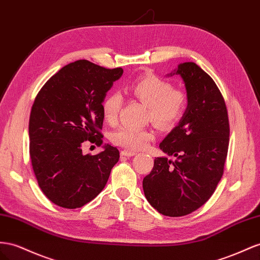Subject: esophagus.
Returning <instances> with one entry per match:
<instances>
[{"label":"esophagus","mask_w":260,"mask_h":260,"mask_svg":"<svg viewBox=\"0 0 260 260\" xmlns=\"http://www.w3.org/2000/svg\"><path fill=\"white\" fill-rule=\"evenodd\" d=\"M137 153H138L137 151H133V150L127 149V150H122V151H121V155H122V156H133V155H136Z\"/></svg>","instance_id":"34e87169"}]
</instances>
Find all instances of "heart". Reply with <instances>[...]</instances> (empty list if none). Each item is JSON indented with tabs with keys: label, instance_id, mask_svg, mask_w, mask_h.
I'll return each instance as SVG.
<instances>
[{
	"label": "heart",
	"instance_id": "b5f03b06",
	"mask_svg": "<svg viewBox=\"0 0 260 260\" xmlns=\"http://www.w3.org/2000/svg\"><path fill=\"white\" fill-rule=\"evenodd\" d=\"M129 93L149 108L147 119L159 128H171L185 114L188 95L185 89L174 88L173 84L158 76H145L131 84ZM123 96L118 90L108 93L102 103L104 119L109 124L118 121L123 106ZM155 138V132L149 128H133L124 125L116 130L111 140L117 145L129 149H142Z\"/></svg>",
	"mask_w": 260,
	"mask_h": 260
}]
</instances>
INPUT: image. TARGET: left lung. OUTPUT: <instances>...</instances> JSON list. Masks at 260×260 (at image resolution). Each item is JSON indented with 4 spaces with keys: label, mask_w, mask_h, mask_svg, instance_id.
<instances>
[{
    "label": "left lung",
    "mask_w": 260,
    "mask_h": 260,
    "mask_svg": "<svg viewBox=\"0 0 260 260\" xmlns=\"http://www.w3.org/2000/svg\"><path fill=\"white\" fill-rule=\"evenodd\" d=\"M175 73L185 82L188 106L159 147L176 159L155 157L143 179L150 205L173 217L196 211L213 194L224 173L230 142L225 101L211 76L193 62L179 64Z\"/></svg>",
    "instance_id": "left-lung-1"
}]
</instances>
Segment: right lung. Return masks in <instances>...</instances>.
Masks as SVG:
<instances>
[{"mask_svg":"<svg viewBox=\"0 0 260 260\" xmlns=\"http://www.w3.org/2000/svg\"><path fill=\"white\" fill-rule=\"evenodd\" d=\"M123 73L88 60L69 63L41 87L29 117V155L41 191L54 205L76 209L92 201L106 186L120 153L84 155L86 141L103 144L102 103Z\"/></svg>","mask_w":260,"mask_h":260,"instance_id":"add662e5","label":"right lung"}]
</instances>
